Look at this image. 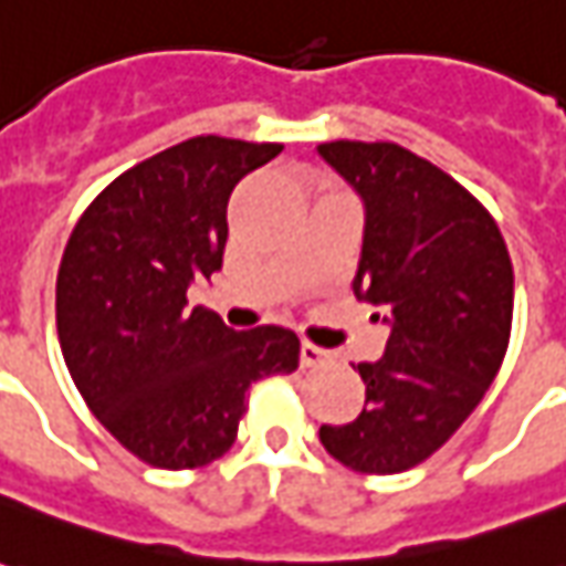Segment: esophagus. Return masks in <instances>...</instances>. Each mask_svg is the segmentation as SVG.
I'll return each mask as SVG.
<instances>
[{"instance_id":"34e87169","label":"esophagus","mask_w":566,"mask_h":566,"mask_svg":"<svg viewBox=\"0 0 566 566\" xmlns=\"http://www.w3.org/2000/svg\"><path fill=\"white\" fill-rule=\"evenodd\" d=\"M300 364H303V369L324 367V364H327V352H324V348H318V345L303 343L300 345Z\"/></svg>"}]
</instances>
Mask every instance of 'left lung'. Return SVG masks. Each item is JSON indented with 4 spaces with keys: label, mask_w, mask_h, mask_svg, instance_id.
I'll list each match as a JSON object with an SVG mask.
<instances>
[{
    "label": "left lung",
    "mask_w": 566,
    "mask_h": 566,
    "mask_svg": "<svg viewBox=\"0 0 566 566\" xmlns=\"http://www.w3.org/2000/svg\"><path fill=\"white\" fill-rule=\"evenodd\" d=\"M321 160L364 202L357 300L381 308L388 345L357 364L364 412L321 424L357 473H403L467 421L497 376L512 327V260L485 206L394 142H324Z\"/></svg>",
    "instance_id": "8db88e82"
}]
</instances>
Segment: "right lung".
<instances>
[{"mask_svg": "<svg viewBox=\"0 0 566 566\" xmlns=\"http://www.w3.org/2000/svg\"><path fill=\"white\" fill-rule=\"evenodd\" d=\"M275 142L197 136L154 154L93 199L56 275V333L75 388L112 437L160 470L221 458L251 385L300 367L294 331H230L187 308L221 270L233 187Z\"/></svg>", "mask_w": 566, "mask_h": 566, "instance_id": "right-lung-1", "label": "right lung"}]
</instances>
